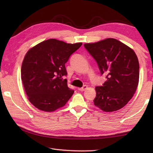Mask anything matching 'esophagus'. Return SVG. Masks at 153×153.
Masks as SVG:
<instances>
[{"label":"esophagus","instance_id":"esophagus-1","mask_svg":"<svg viewBox=\"0 0 153 153\" xmlns=\"http://www.w3.org/2000/svg\"><path fill=\"white\" fill-rule=\"evenodd\" d=\"M87 89V85H84L82 87H78V91H84Z\"/></svg>","mask_w":153,"mask_h":153}]
</instances>
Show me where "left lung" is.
<instances>
[{"mask_svg": "<svg viewBox=\"0 0 153 153\" xmlns=\"http://www.w3.org/2000/svg\"><path fill=\"white\" fill-rule=\"evenodd\" d=\"M84 46L106 78L102 86L95 88L94 105L108 112L121 109L132 98L138 84L139 63L135 52L114 38Z\"/></svg>", "mask_w": 153, "mask_h": 153, "instance_id": "8db88e82", "label": "left lung"}]
</instances>
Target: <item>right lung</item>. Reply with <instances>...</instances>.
<instances>
[{"label": "right lung", "instance_id": "add662e5", "mask_svg": "<svg viewBox=\"0 0 153 153\" xmlns=\"http://www.w3.org/2000/svg\"><path fill=\"white\" fill-rule=\"evenodd\" d=\"M82 43H66L55 39L43 41L26 53L21 78L26 94L35 107L53 112L64 106L74 91L68 87L65 64Z\"/></svg>", "mask_w": 153, "mask_h": 153}]
</instances>
